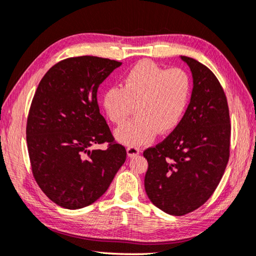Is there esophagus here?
<instances>
[{"instance_id": "esophagus-1", "label": "esophagus", "mask_w": 256, "mask_h": 256, "mask_svg": "<svg viewBox=\"0 0 256 256\" xmlns=\"http://www.w3.org/2000/svg\"><path fill=\"white\" fill-rule=\"evenodd\" d=\"M126 153L128 158H134L140 154V148L136 146H128Z\"/></svg>"}]
</instances>
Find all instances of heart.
<instances>
[{
    "label": "heart",
    "mask_w": 256,
    "mask_h": 256,
    "mask_svg": "<svg viewBox=\"0 0 256 256\" xmlns=\"http://www.w3.org/2000/svg\"><path fill=\"white\" fill-rule=\"evenodd\" d=\"M190 98V78L182 68L166 70L152 61H141L130 70L120 86L110 88L103 105L110 121L126 122L135 106L136 116L118 128L120 142L138 146L160 133H168L181 122Z\"/></svg>",
    "instance_id": "obj_1"
}]
</instances>
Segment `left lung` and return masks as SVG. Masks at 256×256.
Wrapping results in <instances>:
<instances>
[{
  "label": "left lung",
  "mask_w": 256,
  "mask_h": 256,
  "mask_svg": "<svg viewBox=\"0 0 256 256\" xmlns=\"http://www.w3.org/2000/svg\"><path fill=\"white\" fill-rule=\"evenodd\" d=\"M193 75L186 112L168 136L145 150V192L155 206L181 216L212 196L230 158L231 123L221 83L204 64L181 56Z\"/></svg>",
  "instance_id": "8db88e82"
}]
</instances>
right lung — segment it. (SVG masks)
Wrapping results in <instances>:
<instances>
[{"instance_id": "right-lung-1", "label": "right lung", "mask_w": 256, "mask_h": 256, "mask_svg": "<svg viewBox=\"0 0 256 256\" xmlns=\"http://www.w3.org/2000/svg\"><path fill=\"white\" fill-rule=\"evenodd\" d=\"M122 63L98 56L62 60L45 73L26 122L33 176L52 202L68 210L94 203L126 158L100 113L98 90ZM108 143L105 150H91Z\"/></svg>"}]
</instances>
